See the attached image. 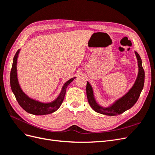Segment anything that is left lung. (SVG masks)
Returning a JSON list of instances; mask_svg holds the SVG:
<instances>
[{
    "label": "left lung",
    "instance_id": "8db88e82",
    "mask_svg": "<svg viewBox=\"0 0 155 155\" xmlns=\"http://www.w3.org/2000/svg\"><path fill=\"white\" fill-rule=\"evenodd\" d=\"M135 54L138 59L139 67V72L137 80H136L135 83L130 90L125 96L117 100L110 107L103 108L97 104L94 97L92 88L89 83L87 82L86 87L87 100L89 105H91L94 110H95L98 113L108 116L119 115L122 114L127 110L130 109L138 101L140 93H141L144 85L145 72L142 65L141 58L137 51H135Z\"/></svg>",
    "mask_w": 155,
    "mask_h": 155
}]
</instances>
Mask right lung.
I'll return each instance as SVG.
<instances>
[{
	"label": "right lung",
	"instance_id": "add662e5",
	"mask_svg": "<svg viewBox=\"0 0 155 155\" xmlns=\"http://www.w3.org/2000/svg\"><path fill=\"white\" fill-rule=\"evenodd\" d=\"M18 53H19V50L17 51L15 56H14L10 72L11 88L18 104L25 111L34 115L48 114L57 110L61 105L63 101L67 87L74 80V78L70 79V80L64 83L61 92L54 101L49 103V104H43V103L31 100L22 91L18 83L17 77V60Z\"/></svg>",
	"mask_w": 155,
	"mask_h": 155
}]
</instances>
